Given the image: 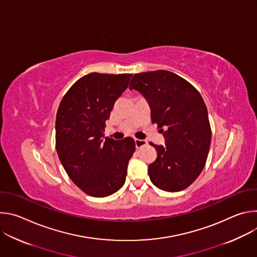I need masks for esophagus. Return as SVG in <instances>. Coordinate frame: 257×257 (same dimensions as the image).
<instances>
[{
  "mask_svg": "<svg viewBox=\"0 0 257 257\" xmlns=\"http://www.w3.org/2000/svg\"><path fill=\"white\" fill-rule=\"evenodd\" d=\"M134 141H135V146H136V149H140L141 146H143V145H145L146 143H148V141H146V140H143V139H135Z\"/></svg>",
  "mask_w": 257,
  "mask_h": 257,
  "instance_id": "esophagus-1",
  "label": "esophagus"
}]
</instances>
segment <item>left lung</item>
Here are the masks:
<instances>
[{
	"mask_svg": "<svg viewBox=\"0 0 257 257\" xmlns=\"http://www.w3.org/2000/svg\"><path fill=\"white\" fill-rule=\"evenodd\" d=\"M129 88L148 100L152 122L166 140L164 146L151 142L158 153L149 166L151 181L168 192L184 190L203 170L209 152L211 129L203 98L187 80L166 70L134 74Z\"/></svg>",
	"mask_w": 257,
	"mask_h": 257,
	"instance_id": "left-lung-1",
	"label": "left lung"
}]
</instances>
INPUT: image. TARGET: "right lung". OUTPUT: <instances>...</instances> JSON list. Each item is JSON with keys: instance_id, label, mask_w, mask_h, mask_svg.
<instances>
[{"instance_id": "right-lung-1", "label": "right lung", "mask_w": 257, "mask_h": 257, "mask_svg": "<svg viewBox=\"0 0 257 257\" xmlns=\"http://www.w3.org/2000/svg\"><path fill=\"white\" fill-rule=\"evenodd\" d=\"M132 74H89L63 96L56 117V150L66 173L84 193L105 197L125 183L135 152L131 137H104L105 121Z\"/></svg>"}]
</instances>
